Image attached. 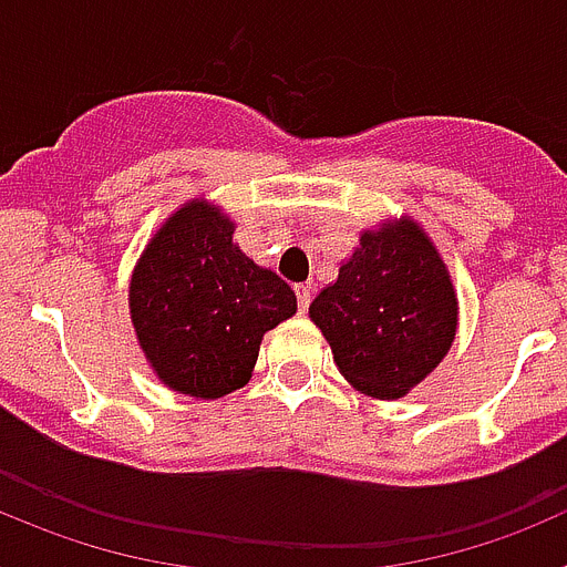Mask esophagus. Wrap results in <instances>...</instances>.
I'll return each mask as SVG.
<instances>
[{"label": "esophagus", "instance_id": "1", "mask_svg": "<svg viewBox=\"0 0 567 567\" xmlns=\"http://www.w3.org/2000/svg\"><path fill=\"white\" fill-rule=\"evenodd\" d=\"M295 295H298L300 315H307L309 303H312V287H309V284H298V287H295Z\"/></svg>", "mask_w": 567, "mask_h": 567}]
</instances>
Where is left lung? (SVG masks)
<instances>
[{"label":"left lung","mask_w":567,"mask_h":567,"mask_svg":"<svg viewBox=\"0 0 567 567\" xmlns=\"http://www.w3.org/2000/svg\"><path fill=\"white\" fill-rule=\"evenodd\" d=\"M309 315L332 346L340 374L380 400L417 385L457 332L452 280L414 224L363 233L358 252L312 300Z\"/></svg>","instance_id":"1"}]
</instances>
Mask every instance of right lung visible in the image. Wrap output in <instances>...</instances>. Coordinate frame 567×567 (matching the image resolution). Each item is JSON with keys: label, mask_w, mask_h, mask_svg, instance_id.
<instances>
[{"label": "right lung", "mask_w": 567, "mask_h": 567, "mask_svg": "<svg viewBox=\"0 0 567 567\" xmlns=\"http://www.w3.org/2000/svg\"><path fill=\"white\" fill-rule=\"evenodd\" d=\"M298 309L287 280L233 244V224L193 202L158 229L130 284V315L158 378L189 398L247 383L260 338Z\"/></svg>", "instance_id": "add662e5"}]
</instances>
